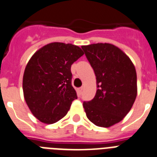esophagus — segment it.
<instances>
[{"instance_id":"34e87169","label":"esophagus","mask_w":157,"mask_h":157,"mask_svg":"<svg viewBox=\"0 0 157 157\" xmlns=\"http://www.w3.org/2000/svg\"><path fill=\"white\" fill-rule=\"evenodd\" d=\"M82 90H83V88L82 87H79L77 89V92L78 94H81L82 92Z\"/></svg>"}]
</instances>
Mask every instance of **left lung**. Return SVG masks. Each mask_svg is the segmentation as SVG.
<instances>
[{
	"label": "left lung",
	"mask_w": 157,
	"mask_h": 157,
	"mask_svg": "<svg viewBox=\"0 0 157 157\" xmlns=\"http://www.w3.org/2000/svg\"><path fill=\"white\" fill-rule=\"evenodd\" d=\"M82 49L96 76L95 96L83 102L86 117L96 126L109 128L127 116L136 100V68L128 55L112 44H91Z\"/></svg>",
	"instance_id": "1"
}]
</instances>
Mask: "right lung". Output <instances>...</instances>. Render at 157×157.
Listing matches in <instances>:
<instances>
[{
    "instance_id": "right-lung-1",
    "label": "right lung",
    "mask_w": 157,
    "mask_h": 157,
    "mask_svg": "<svg viewBox=\"0 0 157 157\" xmlns=\"http://www.w3.org/2000/svg\"><path fill=\"white\" fill-rule=\"evenodd\" d=\"M83 54L77 46L52 42L31 57L23 75V93L29 110L41 122H58L78 98L71 85V68Z\"/></svg>"
}]
</instances>
